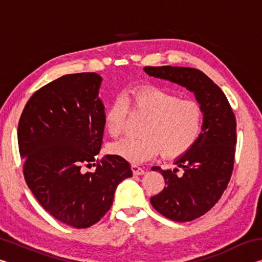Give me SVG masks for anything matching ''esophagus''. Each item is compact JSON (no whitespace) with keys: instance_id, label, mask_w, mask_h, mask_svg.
Returning a JSON list of instances; mask_svg holds the SVG:
<instances>
[{"instance_id":"1","label":"esophagus","mask_w":262,"mask_h":262,"mask_svg":"<svg viewBox=\"0 0 262 262\" xmlns=\"http://www.w3.org/2000/svg\"><path fill=\"white\" fill-rule=\"evenodd\" d=\"M132 171H133V174L134 176H141L144 173V170L142 167H140L139 165H132Z\"/></svg>"}]
</instances>
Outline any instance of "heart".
<instances>
[{
  "mask_svg": "<svg viewBox=\"0 0 262 262\" xmlns=\"http://www.w3.org/2000/svg\"><path fill=\"white\" fill-rule=\"evenodd\" d=\"M128 106L145 115L139 139L127 137L112 144L111 151L126 161L140 164L157 156H181L196 143L203 125V110L198 101L181 99L172 92L154 86L130 89L115 98L104 115L105 130L118 137L125 129Z\"/></svg>",
  "mask_w": 262,
  "mask_h": 262,
  "instance_id": "b5f03b06",
  "label": "heart"
}]
</instances>
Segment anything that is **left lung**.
Returning <instances> with one entry per match:
<instances>
[{
	"mask_svg": "<svg viewBox=\"0 0 262 262\" xmlns=\"http://www.w3.org/2000/svg\"><path fill=\"white\" fill-rule=\"evenodd\" d=\"M149 76L184 86L203 110L200 137L187 152L177 157L178 167L162 170L165 187L150 199L152 207L166 219L189 222L205 215L220 200L231 178L236 145V118L220 86L194 68L144 67Z\"/></svg>",
	"mask_w": 262,
	"mask_h": 262,
	"instance_id": "8db88e82",
	"label": "left lung"
}]
</instances>
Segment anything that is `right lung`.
Instances as JSON below:
<instances>
[{"label":"right lung","instance_id":"right-lung-1","mask_svg":"<svg viewBox=\"0 0 262 262\" xmlns=\"http://www.w3.org/2000/svg\"><path fill=\"white\" fill-rule=\"evenodd\" d=\"M101 82L96 73L61 76L34 92L18 123L26 184L43 209L76 229L97 223L118 185L133 176L129 163L117 155H106L92 172L81 168L95 162L103 142Z\"/></svg>","mask_w":262,"mask_h":262}]
</instances>
